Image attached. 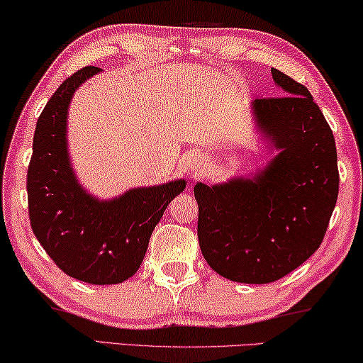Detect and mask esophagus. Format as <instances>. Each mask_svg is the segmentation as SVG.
<instances>
[{
	"mask_svg": "<svg viewBox=\"0 0 363 363\" xmlns=\"http://www.w3.org/2000/svg\"><path fill=\"white\" fill-rule=\"evenodd\" d=\"M201 162H203V160H198V158H196V160H193V162H191V170L195 172V175H196L198 172H200V168H201Z\"/></svg>",
	"mask_w": 363,
	"mask_h": 363,
	"instance_id": "34e87169",
	"label": "esophagus"
}]
</instances>
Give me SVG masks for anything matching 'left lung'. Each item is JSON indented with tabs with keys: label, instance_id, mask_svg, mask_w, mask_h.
I'll use <instances>...</instances> for the list:
<instances>
[{
	"label": "left lung",
	"instance_id": "8db88e82",
	"mask_svg": "<svg viewBox=\"0 0 363 363\" xmlns=\"http://www.w3.org/2000/svg\"><path fill=\"white\" fill-rule=\"evenodd\" d=\"M286 96L256 99L257 128L277 155L252 177L195 185L198 241L213 271L267 284L319 250L339 195L334 133L302 84L271 69Z\"/></svg>",
	"mask_w": 363,
	"mask_h": 363
}]
</instances>
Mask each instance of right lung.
Masks as SVG:
<instances>
[{
    "label": "right lung",
    "mask_w": 363,
    "mask_h": 363,
    "mask_svg": "<svg viewBox=\"0 0 363 363\" xmlns=\"http://www.w3.org/2000/svg\"><path fill=\"white\" fill-rule=\"evenodd\" d=\"M97 72L82 67L49 99L36 123L26 188L31 228L49 257L74 279L104 286L135 274L152 231L186 182L132 188L106 201L84 190L69 160L67 108Z\"/></svg>",
    "instance_id": "obj_1"
}]
</instances>
